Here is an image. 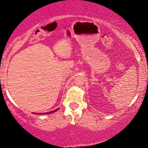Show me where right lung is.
<instances>
[{
	"label": "right lung",
	"instance_id": "right-lung-1",
	"mask_svg": "<svg viewBox=\"0 0 148 148\" xmlns=\"http://www.w3.org/2000/svg\"><path fill=\"white\" fill-rule=\"evenodd\" d=\"M58 109V108H57V109H56V110H54V111H53L49 112V113H40V114H50V113H54V112H55V111H56ZM34 114H35V113H34ZM35 114H37V113H35Z\"/></svg>",
	"mask_w": 148,
	"mask_h": 148
}]
</instances>
